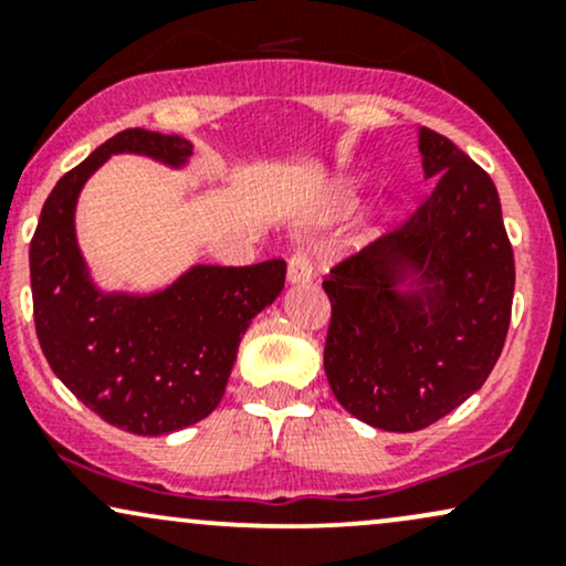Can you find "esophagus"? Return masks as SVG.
<instances>
[{"label":"esophagus","mask_w":566,"mask_h":566,"mask_svg":"<svg viewBox=\"0 0 566 566\" xmlns=\"http://www.w3.org/2000/svg\"><path fill=\"white\" fill-rule=\"evenodd\" d=\"M287 279L292 284H305L314 279V255H311V247H295L287 263Z\"/></svg>","instance_id":"34e87169"}]
</instances>
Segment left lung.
Returning <instances> with one entry per match:
<instances>
[{
  "label": "left lung",
  "instance_id": "left-lung-1",
  "mask_svg": "<svg viewBox=\"0 0 566 566\" xmlns=\"http://www.w3.org/2000/svg\"><path fill=\"white\" fill-rule=\"evenodd\" d=\"M431 193L396 229L333 265L324 373L354 418L409 433L484 386L511 324L513 247L492 178L444 135L420 127ZM412 268L429 287L399 298Z\"/></svg>",
  "mask_w": 566,
  "mask_h": 566
}]
</instances>
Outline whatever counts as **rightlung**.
<instances>
[{"label":"right lung","instance_id":"obj_1","mask_svg":"<svg viewBox=\"0 0 566 566\" xmlns=\"http://www.w3.org/2000/svg\"><path fill=\"white\" fill-rule=\"evenodd\" d=\"M119 151L180 165L191 143L129 127L57 180L29 250L34 324L44 359L84 407L122 431L161 437L220 405L239 340L276 301L287 263L197 265L157 295H101L76 247L74 207L84 180Z\"/></svg>","mask_w":566,"mask_h":566}]
</instances>
